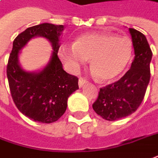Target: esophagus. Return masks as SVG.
Wrapping results in <instances>:
<instances>
[{
	"label": "esophagus",
	"instance_id": "obj_1",
	"mask_svg": "<svg viewBox=\"0 0 158 158\" xmlns=\"http://www.w3.org/2000/svg\"><path fill=\"white\" fill-rule=\"evenodd\" d=\"M85 83H87V80H86V79H84L83 77H80V78H79V81H78L79 87H80V88H81V87L84 85Z\"/></svg>",
	"mask_w": 158,
	"mask_h": 158
}]
</instances>
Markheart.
<instances>
[{
    "label": "heart",
    "mask_w": 158,
    "mask_h": 158,
    "mask_svg": "<svg viewBox=\"0 0 158 158\" xmlns=\"http://www.w3.org/2000/svg\"><path fill=\"white\" fill-rule=\"evenodd\" d=\"M60 56L73 71L90 60L91 68L102 81L119 77L130 64L132 44L126 37L112 33H87L78 37L72 47H63Z\"/></svg>",
    "instance_id": "heart-1"
}]
</instances>
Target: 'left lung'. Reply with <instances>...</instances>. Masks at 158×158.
Segmentation results:
<instances>
[{
  "mask_svg": "<svg viewBox=\"0 0 158 158\" xmlns=\"http://www.w3.org/2000/svg\"><path fill=\"white\" fill-rule=\"evenodd\" d=\"M134 48L131 69L118 81L100 89L93 109L101 117L114 121L134 113L142 103L151 78L152 52L142 32L129 28Z\"/></svg>",
  "mask_w": 158,
  "mask_h": 158,
  "instance_id": "8db88e82",
  "label": "left lung"
}]
</instances>
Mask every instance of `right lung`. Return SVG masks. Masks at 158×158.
<instances>
[{
    "label": "right lung",
    "mask_w": 158,
    "mask_h": 158,
    "mask_svg": "<svg viewBox=\"0 0 158 158\" xmlns=\"http://www.w3.org/2000/svg\"><path fill=\"white\" fill-rule=\"evenodd\" d=\"M64 26L49 23L28 27L15 38L6 65L11 96L20 113L35 122L56 121L67 108L71 94L79 89L78 78L63 69L57 56L59 38ZM41 35L52 44L54 52L45 68L39 73H26L20 68L19 52L31 37Z\"/></svg>",
    "instance_id": "obj_1"
}]
</instances>
